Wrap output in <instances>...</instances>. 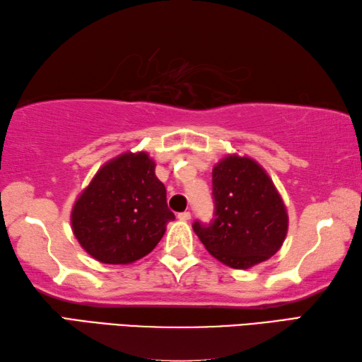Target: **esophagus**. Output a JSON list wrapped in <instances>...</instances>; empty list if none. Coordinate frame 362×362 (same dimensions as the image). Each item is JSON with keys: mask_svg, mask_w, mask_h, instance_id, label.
<instances>
[{"mask_svg": "<svg viewBox=\"0 0 362 362\" xmlns=\"http://www.w3.org/2000/svg\"><path fill=\"white\" fill-rule=\"evenodd\" d=\"M177 218H179L180 221H188V219H191V214L189 211H182V214L177 215Z\"/></svg>", "mask_w": 362, "mask_h": 362, "instance_id": "esophagus-1", "label": "esophagus"}]
</instances>
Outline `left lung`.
Wrapping results in <instances>:
<instances>
[{
	"instance_id": "left-lung-1",
	"label": "left lung",
	"mask_w": 362,
	"mask_h": 362,
	"mask_svg": "<svg viewBox=\"0 0 362 362\" xmlns=\"http://www.w3.org/2000/svg\"><path fill=\"white\" fill-rule=\"evenodd\" d=\"M215 218L193 229L211 256L235 270H247L279 251L288 215L270 175L256 160L228 155L211 173Z\"/></svg>"
}]
</instances>
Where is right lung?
I'll return each instance as SVG.
<instances>
[{"instance_id":"obj_1","label":"right lung","mask_w":362,"mask_h":362,"mask_svg":"<svg viewBox=\"0 0 362 362\" xmlns=\"http://www.w3.org/2000/svg\"><path fill=\"white\" fill-rule=\"evenodd\" d=\"M174 218L155 161L146 152H127L98 169L78 196L70 221L89 256L125 265L147 256Z\"/></svg>"}]
</instances>
